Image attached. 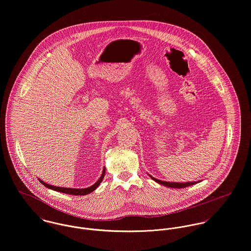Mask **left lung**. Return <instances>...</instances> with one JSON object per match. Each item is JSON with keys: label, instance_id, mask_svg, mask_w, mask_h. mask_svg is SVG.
Returning a JSON list of instances; mask_svg holds the SVG:
<instances>
[{"label": "left lung", "instance_id": "obj_1", "mask_svg": "<svg viewBox=\"0 0 251 251\" xmlns=\"http://www.w3.org/2000/svg\"><path fill=\"white\" fill-rule=\"evenodd\" d=\"M150 176L151 179H153L155 182L163 185V186H166L168 188H174V189H182V188H187V187H190V186H193L195 184H197L200 181H194V182H185V183H177V182H167V181H162V180H159V179H156L154 178L153 176H151L150 174H148Z\"/></svg>", "mask_w": 251, "mask_h": 251}]
</instances>
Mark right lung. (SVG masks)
<instances>
[{"mask_svg": "<svg viewBox=\"0 0 251 251\" xmlns=\"http://www.w3.org/2000/svg\"><path fill=\"white\" fill-rule=\"evenodd\" d=\"M105 172H106V168L104 167L103 169V172H102V175L101 177L98 179V181L93 184L92 186L88 187V188H84V189H72V188H63V187H56V186H52V185H49L47 183H45L44 181H42L41 179L38 178L39 182H41V184H43L46 188L50 189V190H53V191H56V192H59V193H63V194H67V195H85L92 193L93 191H95L99 185L101 184V182L103 181L104 179V176H105Z\"/></svg>", "mask_w": 251, "mask_h": 251, "instance_id": "obj_1", "label": "right lung"}]
</instances>
